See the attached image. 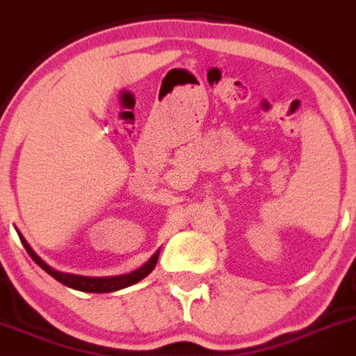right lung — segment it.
Returning <instances> with one entry per match:
<instances>
[{
	"mask_svg": "<svg viewBox=\"0 0 356 356\" xmlns=\"http://www.w3.org/2000/svg\"><path fill=\"white\" fill-rule=\"evenodd\" d=\"M17 234H19V238H21L22 245H24V249L28 251V254L33 258V261H35L36 265H40V267L47 272L49 275H52L56 281H59V283L65 284V286L73 288V290H79V291H89V293H108V291H118V290H122V288L138 283V281H142L145 275L151 274L152 268H154L156 264H158V257H159V251H156V253L149 258V261H145L140 268L129 272V274L112 275V277H88V275L66 274V272H59V270H54L52 267H49V265L45 264V261H43L35 251H33V248L26 242V238L22 237L21 232L17 230Z\"/></svg>",
	"mask_w": 356,
	"mask_h": 356,
	"instance_id": "add662e5",
	"label": "right lung"
}]
</instances>
